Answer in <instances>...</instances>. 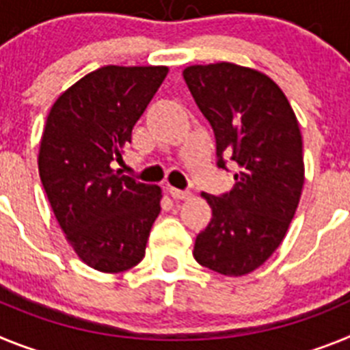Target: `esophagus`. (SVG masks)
<instances>
[{"label":"esophagus","instance_id":"obj_1","mask_svg":"<svg viewBox=\"0 0 350 350\" xmlns=\"http://www.w3.org/2000/svg\"><path fill=\"white\" fill-rule=\"evenodd\" d=\"M169 196L174 200H187L192 197V193L187 192V190H178V188H169Z\"/></svg>","mask_w":350,"mask_h":350}]
</instances>
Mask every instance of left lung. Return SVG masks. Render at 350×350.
I'll list each match as a JSON object with an SVG mask.
<instances>
[{"label":"left lung","instance_id":"8db88e82","mask_svg":"<svg viewBox=\"0 0 350 350\" xmlns=\"http://www.w3.org/2000/svg\"><path fill=\"white\" fill-rule=\"evenodd\" d=\"M185 83L213 126L217 165L236 163L230 192L202 193L213 218L199 232L193 257L226 276L262 266L280 247L303 183V141L296 114L273 79L234 63L192 65Z\"/></svg>","mask_w":350,"mask_h":350}]
</instances>
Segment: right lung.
I'll return each mask as SVG.
<instances>
[{"instance_id": "add662e5", "label": "right lung", "mask_w": 350, "mask_h": 350, "mask_svg": "<svg viewBox=\"0 0 350 350\" xmlns=\"http://www.w3.org/2000/svg\"><path fill=\"white\" fill-rule=\"evenodd\" d=\"M167 66L109 65L57 96L42 133L38 172L57 224L88 266H137L160 213L162 190L111 167L163 83Z\"/></svg>"}]
</instances>
